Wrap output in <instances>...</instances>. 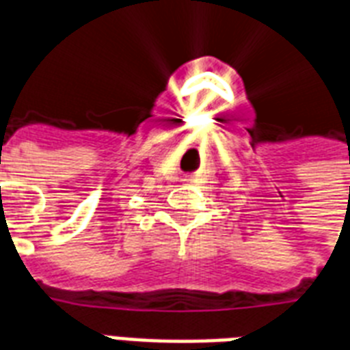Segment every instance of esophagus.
Returning a JSON list of instances; mask_svg holds the SVG:
<instances>
[{"label": "esophagus", "instance_id": "34e87169", "mask_svg": "<svg viewBox=\"0 0 350 350\" xmlns=\"http://www.w3.org/2000/svg\"><path fill=\"white\" fill-rule=\"evenodd\" d=\"M186 180H189V178H186Z\"/></svg>", "mask_w": 350, "mask_h": 350}]
</instances>
